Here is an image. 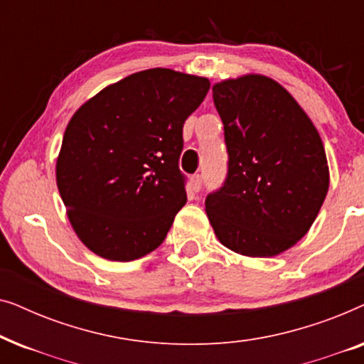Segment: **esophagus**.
<instances>
[{
	"label": "esophagus",
	"instance_id": "esophagus-1",
	"mask_svg": "<svg viewBox=\"0 0 364 364\" xmlns=\"http://www.w3.org/2000/svg\"><path fill=\"white\" fill-rule=\"evenodd\" d=\"M191 182H192L193 191H196V192L200 191V188H202V176H200V173H196V176L192 177Z\"/></svg>",
	"mask_w": 364,
	"mask_h": 364
}]
</instances>
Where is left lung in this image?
Segmentation results:
<instances>
[{
	"instance_id": "1",
	"label": "left lung",
	"mask_w": 364,
	"mask_h": 364,
	"mask_svg": "<svg viewBox=\"0 0 364 364\" xmlns=\"http://www.w3.org/2000/svg\"><path fill=\"white\" fill-rule=\"evenodd\" d=\"M228 172L205 198L222 245L275 257L306 235L325 202L330 172L316 127L290 92L262 74L217 82Z\"/></svg>"
}]
</instances>
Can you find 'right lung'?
I'll return each mask as SVG.
<instances>
[{
    "label": "right lung",
    "instance_id": "right-lung-1",
    "mask_svg": "<svg viewBox=\"0 0 364 364\" xmlns=\"http://www.w3.org/2000/svg\"><path fill=\"white\" fill-rule=\"evenodd\" d=\"M208 89L207 77L154 68L104 87L74 112L56 182L89 250L131 262L164 242L187 202L178 168L183 122Z\"/></svg>",
    "mask_w": 364,
    "mask_h": 364
}]
</instances>
